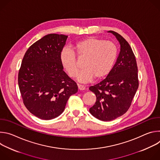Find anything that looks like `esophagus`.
I'll list each match as a JSON object with an SVG mask.
<instances>
[{
	"label": "esophagus",
	"mask_w": 160,
	"mask_h": 160,
	"mask_svg": "<svg viewBox=\"0 0 160 160\" xmlns=\"http://www.w3.org/2000/svg\"><path fill=\"white\" fill-rule=\"evenodd\" d=\"M78 88L80 90H84L85 89V87L82 85H78Z\"/></svg>",
	"instance_id": "obj_1"
}]
</instances>
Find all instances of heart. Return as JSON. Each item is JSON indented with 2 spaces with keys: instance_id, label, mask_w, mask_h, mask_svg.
Instances as JSON below:
<instances>
[{
  "instance_id": "b5f03b06",
  "label": "heart",
  "mask_w": 160,
  "mask_h": 160,
  "mask_svg": "<svg viewBox=\"0 0 160 160\" xmlns=\"http://www.w3.org/2000/svg\"><path fill=\"white\" fill-rule=\"evenodd\" d=\"M75 52L64 48L60 53V62L70 77L76 76L79 60H84L82 70L77 75V80L82 83L92 81L95 78L100 80L111 72L118 55L115 43L98 37H88L77 42Z\"/></svg>"
}]
</instances>
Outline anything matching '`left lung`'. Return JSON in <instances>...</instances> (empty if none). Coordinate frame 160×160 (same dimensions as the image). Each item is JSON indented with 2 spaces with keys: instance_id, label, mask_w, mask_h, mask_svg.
Wrapping results in <instances>:
<instances>
[{
  "instance_id": "8db88e82",
  "label": "left lung",
  "mask_w": 160,
  "mask_h": 160,
  "mask_svg": "<svg viewBox=\"0 0 160 160\" xmlns=\"http://www.w3.org/2000/svg\"><path fill=\"white\" fill-rule=\"evenodd\" d=\"M108 32L120 42L119 56L107 77L89 87L96 96L95 104L89 111L96 118L105 122L115 120L128 111L139 87L138 65L129 43L119 33L111 30Z\"/></svg>"
}]
</instances>
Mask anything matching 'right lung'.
Wrapping results in <instances>:
<instances>
[{"instance_id": "add662e5", "label": "right lung", "mask_w": 160, "mask_h": 160, "mask_svg": "<svg viewBox=\"0 0 160 160\" xmlns=\"http://www.w3.org/2000/svg\"><path fill=\"white\" fill-rule=\"evenodd\" d=\"M67 35L49 34L33 43L22 58L18 85L22 101L35 117L51 120L63 112L78 86L63 71L60 53Z\"/></svg>"}]
</instances>
